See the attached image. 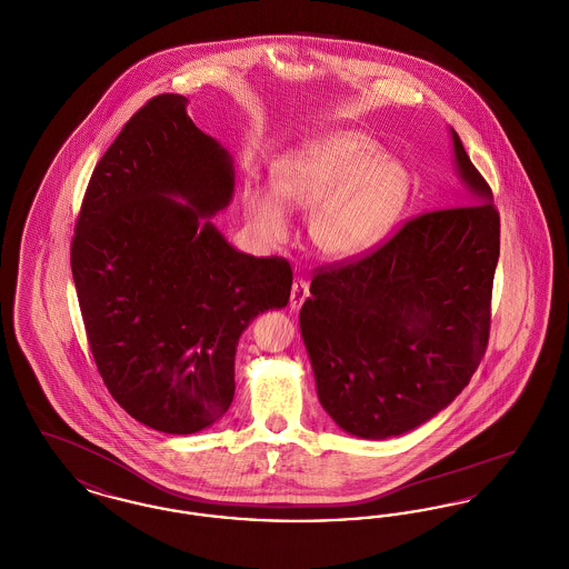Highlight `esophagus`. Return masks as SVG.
<instances>
[{
	"label": "esophagus",
	"mask_w": 569,
	"mask_h": 569,
	"mask_svg": "<svg viewBox=\"0 0 569 569\" xmlns=\"http://www.w3.org/2000/svg\"><path fill=\"white\" fill-rule=\"evenodd\" d=\"M309 297V283L305 279H295L292 295H290V309L297 311L298 307Z\"/></svg>",
	"instance_id": "esophagus-1"
}]
</instances>
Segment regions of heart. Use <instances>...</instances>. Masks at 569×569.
<instances>
[{"label": "heart", "mask_w": 569, "mask_h": 569, "mask_svg": "<svg viewBox=\"0 0 569 569\" xmlns=\"http://www.w3.org/2000/svg\"><path fill=\"white\" fill-rule=\"evenodd\" d=\"M409 174L371 136L335 130L272 163V186L241 183L244 213L267 241L288 232V209L307 211V237L330 260H350L388 234L409 198Z\"/></svg>", "instance_id": "1"}]
</instances>
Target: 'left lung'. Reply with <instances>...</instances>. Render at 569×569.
Segmentation results:
<instances>
[{"mask_svg":"<svg viewBox=\"0 0 569 569\" xmlns=\"http://www.w3.org/2000/svg\"><path fill=\"white\" fill-rule=\"evenodd\" d=\"M450 136L471 204L413 217L373 253L320 269L300 309L318 399L353 437L418 429L459 397L487 350L499 213Z\"/></svg>","mask_w":569,"mask_h":569,"instance_id":"1","label":"left lung"}]
</instances>
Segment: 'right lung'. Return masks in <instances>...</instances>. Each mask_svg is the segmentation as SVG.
<instances>
[{
    "label": "right lung",
    "mask_w": 569,
    "mask_h": 569,
    "mask_svg": "<svg viewBox=\"0 0 569 569\" xmlns=\"http://www.w3.org/2000/svg\"><path fill=\"white\" fill-rule=\"evenodd\" d=\"M186 107L163 93L123 126L91 174L70 253L112 399L170 435L228 411L239 337L292 288L288 260L234 249L211 221L232 200V158Z\"/></svg>",
    "instance_id": "right-lung-1"
}]
</instances>
